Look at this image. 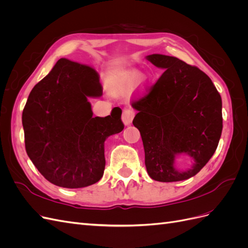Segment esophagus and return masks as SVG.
<instances>
[{"mask_svg": "<svg viewBox=\"0 0 248 248\" xmlns=\"http://www.w3.org/2000/svg\"><path fill=\"white\" fill-rule=\"evenodd\" d=\"M134 114H136V112H134V110L132 108H124L123 114H122V121H123V123L125 125H129L132 122V120L134 118Z\"/></svg>", "mask_w": 248, "mask_h": 248, "instance_id": "1", "label": "esophagus"}]
</instances>
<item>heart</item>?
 I'll list each match as a JSON object with an SVG mask.
<instances>
[{"mask_svg":"<svg viewBox=\"0 0 248 248\" xmlns=\"http://www.w3.org/2000/svg\"><path fill=\"white\" fill-rule=\"evenodd\" d=\"M136 78H137L136 73H128V74H125V76H124V80L125 81H132V80L136 79Z\"/></svg>","mask_w":248,"mask_h":248,"instance_id":"b5f03b06","label":"heart"}]
</instances>
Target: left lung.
<instances>
[{
	"instance_id": "1",
	"label": "left lung",
	"mask_w": 248,
	"mask_h": 248,
	"mask_svg": "<svg viewBox=\"0 0 248 248\" xmlns=\"http://www.w3.org/2000/svg\"><path fill=\"white\" fill-rule=\"evenodd\" d=\"M147 59L164 72L132 101L138 110L132 123L140 132L149 176L159 182L182 181L197 175L216 151L222 131L221 97L198 67L158 54ZM179 154L194 158L189 170L174 169Z\"/></svg>"
}]
</instances>
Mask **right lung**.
<instances>
[{
	"label": "right lung",
	"instance_id": "add662e5",
	"mask_svg": "<svg viewBox=\"0 0 248 248\" xmlns=\"http://www.w3.org/2000/svg\"><path fill=\"white\" fill-rule=\"evenodd\" d=\"M101 95L98 72L64 58L32 89L22 111L26 151L50 183L81 188L102 178L104 141L124 124L120 108L93 117L88 98Z\"/></svg>",
	"mask_w": 248,
	"mask_h": 248
}]
</instances>
